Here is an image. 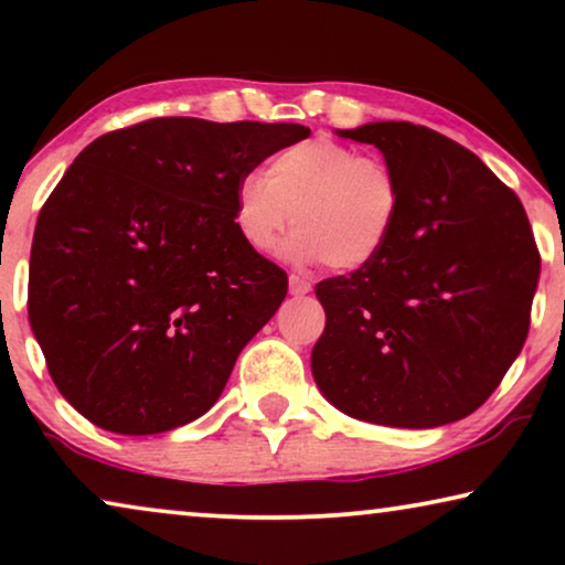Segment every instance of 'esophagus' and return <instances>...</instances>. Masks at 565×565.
Here are the masks:
<instances>
[{
  "mask_svg": "<svg viewBox=\"0 0 565 565\" xmlns=\"http://www.w3.org/2000/svg\"><path fill=\"white\" fill-rule=\"evenodd\" d=\"M311 292V282L300 275H290V296H306Z\"/></svg>",
  "mask_w": 565,
  "mask_h": 565,
  "instance_id": "esophagus-1",
  "label": "esophagus"
}]
</instances>
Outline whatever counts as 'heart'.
Segmentation results:
<instances>
[{
    "label": "heart",
    "mask_w": 565,
    "mask_h": 565,
    "mask_svg": "<svg viewBox=\"0 0 565 565\" xmlns=\"http://www.w3.org/2000/svg\"><path fill=\"white\" fill-rule=\"evenodd\" d=\"M398 211L396 169L331 138L277 151L265 177L246 174L234 190V223L249 249L273 254L296 223L292 257L323 259L339 273H358L381 257Z\"/></svg>",
    "instance_id": "heart-1"
}]
</instances>
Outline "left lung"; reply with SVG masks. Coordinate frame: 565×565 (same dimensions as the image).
Returning a JSON list of instances; mask_svg holds the SVG:
<instances>
[{"label":"left lung","mask_w":565,"mask_h":565,"mask_svg":"<svg viewBox=\"0 0 565 565\" xmlns=\"http://www.w3.org/2000/svg\"><path fill=\"white\" fill-rule=\"evenodd\" d=\"M396 169L401 211L373 265L316 285L313 381L339 412L429 429L473 414L530 331L540 252L520 198L466 146L414 122L337 130Z\"/></svg>","instance_id":"8db88e82"}]
</instances>
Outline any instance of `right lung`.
Masks as SVG:
<instances>
[{
    "label": "right lung",
    "mask_w": 565,
    "mask_h": 565,
    "mask_svg": "<svg viewBox=\"0 0 565 565\" xmlns=\"http://www.w3.org/2000/svg\"><path fill=\"white\" fill-rule=\"evenodd\" d=\"M298 122L153 118L92 141L38 215L28 316L68 404L118 435L203 416L288 275L244 244L236 182Z\"/></svg>",
    "instance_id": "1"
}]
</instances>
